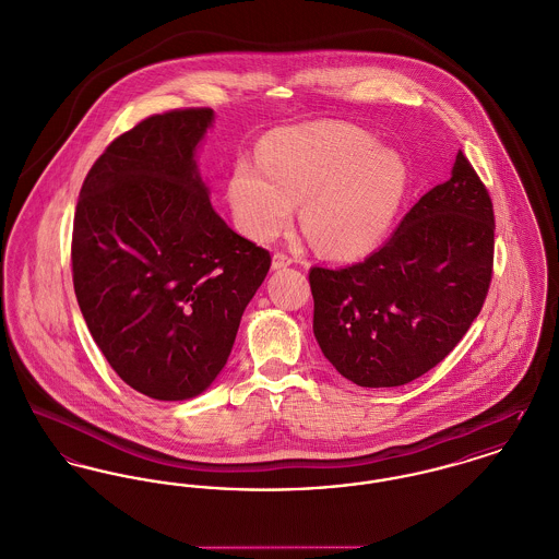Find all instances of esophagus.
Masks as SVG:
<instances>
[{
  "label": "esophagus",
  "mask_w": 559,
  "mask_h": 559,
  "mask_svg": "<svg viewBox=\"0 0 559 559\" xmlns=\"http://www.w3.org/2000/svg\"><path fill=\"white\" fill-rule=\"evenodd\" d=\"M292 263H294V259L289 258V255H285V253H281V251H276L274 258H272V267H274V270L287 267V265H292Z\"/></svg>",
  "instance_id": "1"
}]
</instances>
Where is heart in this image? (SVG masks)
<instances>
[{
	"instance_id": "heart-1",
	"label": "heart",
	"mask_w": 559,
	"mask_h": 559,
	"mask_svg": "<svg viewBox=\"0 0 559 559\" xmlns=\"http://www.w3.org/2000/svg\"><path fill=\"white\" fill-rule=\"evenodd\" d=\"M406 187L402 159L372 133L319 121L274 133L258 162L240 159L227 187L238 227L276 238L300 202L304 231L330 258L370 253L385 236Z\"/></svg>"
}]
</instances>
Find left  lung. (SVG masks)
I'll return each instance as SVG.
<instances>
[{
	"instance_id": "8db88e82",
	"label": "left lung",
	"mask_w": 559,
	"mask_h": 559,
	"mask_svg": "<svg viewBox=\"0 0 559 559\" xmlns=\"http://www.w3.org/2000/svg\"><path fill=\"white\" fill-rule=\"evenodd\" d=\"M493 204L460 151L385 245L361 263L308 274L312 332L359 386L406 385L440 364L478 317L493 272Z\"/></svg>"
}]
</instances>
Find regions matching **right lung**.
<instances>
[{"instance_id":"obj_1","label":"right lung","mask_w":559,"mask_h":559,"mask_svg":"<svg viewBox=\"0 0 559 559\" xmlns=\"http://www.w3.org/2000/svg\"><path fill=\"white\" fill-rule=\"evenodd\" d=\"M211 108L153 115L86 174L72 231L74 292L112 370L135 391L189 400L227 364L270 253L216 215L195 151Z\"/></svg>"}]
</instances>
